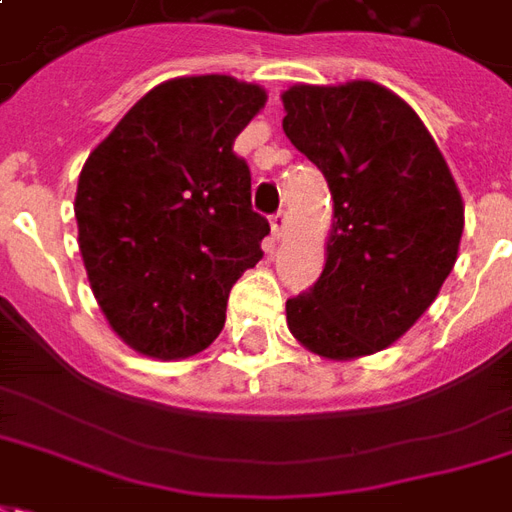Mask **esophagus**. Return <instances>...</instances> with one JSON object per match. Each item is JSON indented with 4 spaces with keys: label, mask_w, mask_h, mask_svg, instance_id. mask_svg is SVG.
Returning a JSON list of instances; mask_svg holds the SVG:
<instances>
[{
    "label": "esophagus",
    "mask_w": 512,
    "mask_h": 512,
    "mask_svg": "<svg viewBox=\"0 0 512 512\" xmlns=\"http://www.w3.org/2000/svg\"><path fill=\"white\" fill-rule=\"evenodd\" d=\"M270 226H272V234H275V237H280V234L286 232V226H288V215L283 213V210H280V213H275V215H272Z\"/></svg>",
    "instance_id": "34e87169"
}]
</instances>
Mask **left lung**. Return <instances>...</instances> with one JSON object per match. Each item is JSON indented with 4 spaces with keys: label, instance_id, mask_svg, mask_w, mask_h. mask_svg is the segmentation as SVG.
<instances>
[{
    "label": "left lung",
    "instance_id": "obj_1",
    "mask_svg": "<svg viewBox=\"0 0 512 512\" xmlns=\"http://www.w3.org/2000/svg\"><path fill=\"white\" fill-rule=\"evenodd\" d=\"M283 107V132L334 199L324 272L286 302L288 329L326 359L383 351L451 275L464 229L459 188L413 107L378 83L294 86Z\"/></svg>",
    "mask_w": 512,
    "mask_h": 512
}]
</instances>
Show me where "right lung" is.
Returning a JSON list of instances; mask_svg holds the SVG:
<instances>
[{"instance_id":"1","label":"right lung","mask_w":512,"mask_h":512,"mask_svg":"<svg viewBox=\"0 0 512 512\" xmlns=\"http://www.w3.org/2000/svg\"><path fill=\"white\" fill-rule=\"evenodd\" d=\"M267 94L229 75L161 83L118 121L80 172L75 218L96 302L118 337L186 359L221 334L226 299L264 256L237 134Z\"/></svg>"}]
</instances>
